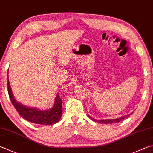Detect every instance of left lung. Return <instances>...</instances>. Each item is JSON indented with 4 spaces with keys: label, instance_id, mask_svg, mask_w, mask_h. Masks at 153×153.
<instances>
[{
    "label": "left lung",
    "instance_id": "1",
    "mask_svg": "<svg viewBox=\"0 0 153 153\" xmlns=\"http://www.w3.org/2000/svg\"><path fill=\"white\" fill-rule=\"evenodd\" d=\"M132 114H128V115H126V116H122V117H120L118 118H116V119H107V120H96L93 118L92 117H91L90 116H89V117H90L91 120H92L93 121L96 122H99V123H102V124H112V123H118L120 121H122L124 119H125L126 117H128V116H130Z\"/></svg>",
    "mask_w": 153,
    "mask_h": 153
}]
</instances>
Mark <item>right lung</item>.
I'll return each instance as SVG.
<instances>
[{
  "mask_svg": "<svg viewBox=\"0 0 153 153\" xmlns=\"http://www.w3.org/2000/svg\"><path fill=\"white\" fill-rule=\"evenodd\" d=\"M8 73H9V71H8ZM7 85L8 93H9L10 100L16 110L23 118L28 122L42 125H52L56 124L60 121L62 115V101L58 93L54 99V103L52 108L46 110H42L36 108H30V107L24 105L22 103L16 101L11 88H10L9 75H8Z\"/></svg>",
  "mask_w": 153,
  "mask_h": 153,
  "instance_id": "1",
  "label": "right lung"
}]
</instances>
